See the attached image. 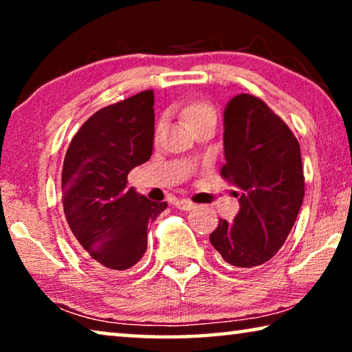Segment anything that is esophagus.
I'll use <instances>...</instances> for the list:
<instances>
[{
    "label": "esophagus",
    "instance_id": "34e87169",
    "mask_svg": "<svg viewBox=\"0 0 352 352\" xmlns=\"http://www.w3.org/2000/svg\"><path fill=\"white\" fill-rule=\"evenodd\" d=\"M174 205L178 208V210H182V211H189V210H192V208L195 206L192 201L188 200V199H178V200L174 201Z\"/></svg>",
    "mask_w": 352,
    "mask_h": 352
}]
</instances>
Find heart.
I'll return each instance as SVG.
<instances>
[{
	"mask_svg": "<svg viewBox=\"0 0 352 352\" xmlns=\"http://www.w3.org/2000/svg\"><path fill=\"white\" fill-rule=\"evenodd\" d=\"M182 116L188 122V126L194 130L205 126V124H214L216 126L217 122L216 109L208 100H194V102H189L182 110ZM163 129L164 122L160 121L157 126V135L162 133Z\"/></svg>",
	"mask_w": 352,
	"mask_h": 352,
	"instance_id": "b5f03b06",
	"label": "heart"
}]
</instances>
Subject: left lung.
Returning a JSON list of instances; mask_svg holds the SVG:
<instances>
[{
  "label": "left lung",
  "mask_w": 352,
  "mask_h": 352,
  "mask_svg": "<svg viewBox=\"0 0 352 352\" xmlns=\"http://www.w3.org/2000/svg\"><path fill=\"white\" fill-rule=\"evenodd\" d=\"M225 164L241 210L210 234L220 258L239 269L270 261L284 245L305 197L300 142L264 100L237 94L223 115Z\"/></svg>",
  "instance_id": "1"
}]
</instances>
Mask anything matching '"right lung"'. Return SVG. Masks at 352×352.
I'll return each mask as SVG.
<instances>
[{"mask_svg": "<svg viewBox=\"0 0 352 352\" xmlns=\"http://www.w3.org/2000/svg\"><path fill=\"white\" fill-rule=\"evenodd\" d=\"M153 91L146 90L94 113L63 160L62 201L67 222L96 265L121 272L147 250V223L166 201L127 189V175L153 148Z\"/></svg>", "mask_w": 352, "mask_h": 352, "instance_id": "obj_1", "label": "right lung"}]
</instances>
